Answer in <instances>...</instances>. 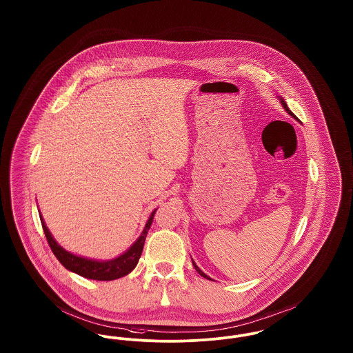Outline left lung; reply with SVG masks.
Masks as SVG:
<instances>
[{
  "mask_svg": "<svg viewBox=\"0 0 353 353\" xmlns=\"http://www.w3.org/2000/svg\"><path fill=\"white\" fill-rule=\"evenodd\" d=\"M279 99H280V101H281V104H282V107H283V110H285V111H286V112H288V114H289V115H290V117H292V118L296 119V120H297V117H296V115H294V114H293V112H292V111H290V110H289V107H288V104H286V101H285V100H283V99H282V97H280V96H279ZM192 265H194V268H195V270H196V272H198V273H199V274H201V276H202V277H205V279H208V280H212V279H210V277H209V276H208V274H205V273H203V272H202V270H201V269H199V268H198V266H196V263H195V262H194V261H192Z\"/></svg>",
  "mask_w": 353,
  "mask_h": 353,
  "instance_id": "8db88e82",
  "label": "left lung"
}]
</instances>
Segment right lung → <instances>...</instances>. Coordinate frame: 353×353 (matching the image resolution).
Wrapping results in <instances>:
<instances>
[{
    "label": "right lung",
    "instance_id": "obj_1",
    "mask_svg": "<svg viewBox=\"0 0 353 353\" xmlns=\"http://www.w3.org/2000/svg\"><path fill=\"white\" fill-rule=\"evenodd\" d=\"M157 212V209L151 212L141 234L139 238L118 257L112 259H105V261H100V259H87V257H81V256H76L71 252L65 250L61 245H59L56 242V239L53 238V235L50 234L49 229L44 222V218L40 214V219H41V225L44 229V233L47 236L48 243L53 252V254L56 256V259L60 261V263L67 268L68 270H71L73 273L90 279V280H97V281H112L120 277L127 276L128 273H131L135 266L138 265L139 259H141V252H143V246H144V241L147 233L151 228L152 219H154V214Z\"/></svg>",
    "mask_w": 353,
    "mask_h": 353
}]
</instances>
